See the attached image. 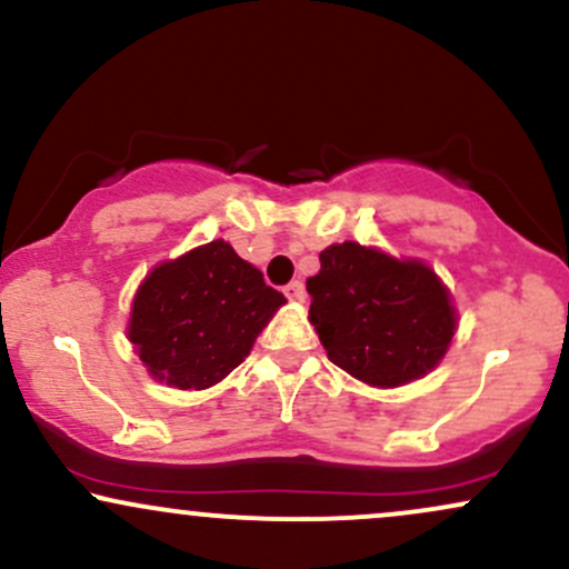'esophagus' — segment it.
I'll return each instance as SVG.
<instances>
[{"instance_id": "1", "label": "esophagus", "mask_w": 569, "mask_h": 569, "mask_svg": "<svg viewBox=\"0 0 569 569\" xmlns=\"http://www.w3.org/2000/svg\"><path fill=\"white\" fill-rule=\"evenodd\" d=\"M283 291H286V297L291 299V302H302V299H305V286L299 283V280H291V283L286 286Z\"/></svg>"}]
</instances>
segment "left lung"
<instances>
[{"label": "left lung", "mask_w": 569, "mask_h": 569, "mask_svg": "<svg viewBox=\"0 0 569 569\" xmlns=\"http://www.w3.org/2000/svg\"><path fill=\"white\" fill-rule=\"evenodd\" d=\"M307 293L329 361L375 388L426 377L457 329L452 297L428 264L352 240L321 251Z\"/></svg>", "instance_id": "1"}]
</instances>
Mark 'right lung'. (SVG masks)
<instances>
[{"instance_id": "add662e5", "label": "right lung", "mask_w": 569, "mask_h": 569, "mask_svg": "<svg viewBox=\"0 0 569 569\" xmlns=\"http://www.w3.org/2000/svg\"><path fill=\"white\" fill-rule=\"evenodd\" d=\"M283 302L230 243L211 240L143 278L128 337L154 380L206 390L243 363Z\"/></svg>"}]
</instances>
